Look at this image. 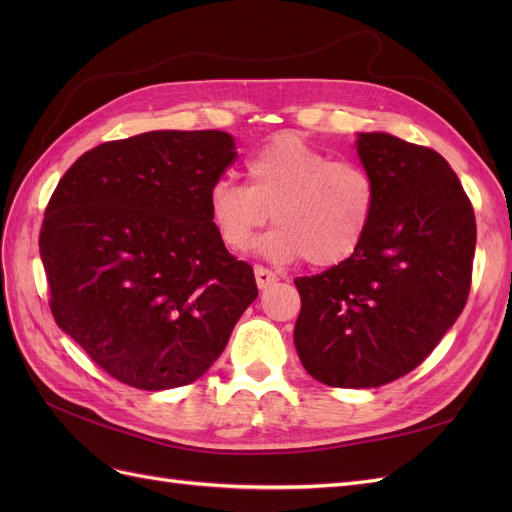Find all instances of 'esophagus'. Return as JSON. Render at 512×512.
Listing matches in <instances>:
<instances>
[{
	"label": "esophagus",
	"mask_w": 512,
	"mask_h": 512,
	"mask_svg": "<svg viewBox=\"0 0 512 512\" xmlns=\"http://www.w3.org/2000/svg\"><path fill=\"white\" fill-rule=\"evenodd\" d=\"M254 275H256V284H258L260 290H265V288H269L271 284L277 282V275L271 269L262 267V265L254 267Z\"/></svg>",
	"instance_id": "1"
}]
</instances>
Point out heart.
I'll list each match as a JSON object with an SVG mask.
<instances>
[{"mask_svg": "<svg viewBox=\"0 0 512 512\" xmlns=\"http://www.w3.org/2000/svg\"><path fill=\"white\" fill-rule=\"evenodd\" d=\"M378 203L376 181L352 160H333L297 134H277L245 164V185L220 179L209 190V218L230 252H245L267 226L260 252L275 262L307 258L342 265L365 241Z\"/></svg>", "mask_w": 512, "mask_h": 512, "instance_id": "obj_1", "label": "heart"}]
</instances>
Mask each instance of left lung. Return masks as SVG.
<instances>
[{
    "instance_id": "obj_1",
    "label": "left lung",
    "mask_w": 512,
    "mask_h": 512,
    "mask_svg": "<svg viewBox=\"0 0 512 512\" xmlns=\"http://www.w3.org/2000/svg\"><path fill=\"white\" fill-rule=\"evenodd\" d=\"M356 153L376 181L374 222L342 265L294 280V346L318 382L374 389L421 365L463 312L476 220L438 151L361 132Z\"/></svg>"
}]
</instances>
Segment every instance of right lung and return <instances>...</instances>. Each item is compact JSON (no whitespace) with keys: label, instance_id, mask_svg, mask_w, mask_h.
Instances as JSON below:
<instances>
[{"label":"right lung","instance_id":"right-lung-1","mask_svg":"<svg viewBox=\"0 0 512 512\" xmlns=\"http://www.w3.org/2000/svg\"><path fill=\"white\" fill-rule=\"evenodd\" d=\"M237 158L220 130H156L76 160L46 205L51 312L108 376L143 391L198 380L258 297L209 218Z\"/></svg>","mask_w":512,"mask_h":512}]
</instances>
